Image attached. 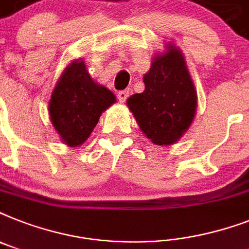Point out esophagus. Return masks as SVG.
Segmentation results:
<instances>
[{
  "instance_id": "1",
  "label": "esophagus",
  "mask_w": 249,
  "mask_h": 249,
  "mask_svg": "<svg viewBox=\"0 0 249 249\" xmlns=\"http://www.w3.org/2000/svg\"><path fill=\"white\" fill-rule=\"evenodd\" d=\"M128 97H129V89L120 90V92L118 93V98H119V101H120V102H125Z\"/></svg>"
}]
</instances>
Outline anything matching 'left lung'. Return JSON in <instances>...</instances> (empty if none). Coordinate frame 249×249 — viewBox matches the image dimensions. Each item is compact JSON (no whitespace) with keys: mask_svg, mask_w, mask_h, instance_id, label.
I'll return each mask as SVG.
<instances>
[{"mask_svg":"<svg viewBox=\"0 0 249 249\" xmlns=\"http://www.w3.org/2000/svg\"><path fill=\"white\" fill-rule=\"evenodd\" d=\"M144 90L126 101L141 130L155 144L169 145L191 126L197 93L181 52L173 46L153 60L143 78Z\"/></svg>","mask_w":249,"mask_h":249,"instance_id":"left-lung-1","label":"left lung"}]
</instances>
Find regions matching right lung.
Instances as JSON below:
<instances>
[{
    "label": "right lung",
    "mask_w": 249,
    "mask_h": 249,
    "mask_svg": "<svg viewBox=\"0 0 249 249\" xmlns=\"http://www.w3.org/2000/svg\"><path fill=\"white\" fill-rule=\"evenodd\" d=\"M114 102V93L93 82L84 62L74 61L52 93L51 121L62 141L76 147L86 142L101 114Z\"/></svg>",
    "instance_id": "right-lung-1"
}]
</instances>
